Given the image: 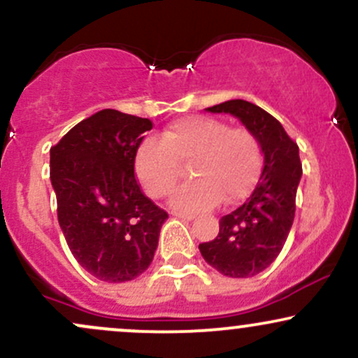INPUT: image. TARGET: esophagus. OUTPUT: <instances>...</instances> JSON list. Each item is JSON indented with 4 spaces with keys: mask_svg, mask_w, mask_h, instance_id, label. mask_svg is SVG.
Instances as JSON below:
<instances>
[{
    "mask_svg": "<svg viewBox=\"0 0 358 358\" xmlns=\"http://www.w3.org/2000/svg\"><path fill=\"white\" fill-rule=\"evenodd\" d=\"M173 215L180 217V219H183V220H193V219H195V215H193V213H185V212H173Z\"/></svg>",
    "mask_w": 358,
    "mask_h": 358,
    "instance_id": "1",
    "label": "esophagus"
}]
</instances>
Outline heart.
<instances>
[{
  "instance_id": "obj_1",
  "label": "heart",
  "mask_w": 358,
  "mask_h": 358,
  "mask_svg": "<svg viewBox=\"0 0 358 358\" xmlns=\"http://www.w3.org/2000/svg\"><path fill=\"white\" fill-rule=\"evenodd\" d=\"M190 163L192 182L171 196L178 210L200 212L242 202L252 192L262 170V150L248 127H229L220 119L188 116L165 127L159 139L146 138L138 146L134 170L153 199L170 195Z\"/></svg>"
}]
</instances>
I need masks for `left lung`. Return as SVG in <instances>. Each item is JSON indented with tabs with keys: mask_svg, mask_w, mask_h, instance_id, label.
Segmentation results:
<instances>
[{
	"mask_svg": "<svg viewBox=\"0 0 358 358\" xmlns=\"http://www.w3.org/2000/svg\"><path fill=\"white\" fill-rule=\"evenodd\" d=\"M239 117L264 153L261 178L239 208L220 219L219 236L199 245L205 261L229 278H252L281 252L296 210L303 168L298 145L276 117L252 102L234 99L208 108Z\"/></svg>",
	"mask_w": 358,
	"mask_h": 358,
	"instance_id": "1",
	"label": "left lung"
}]
</instances>
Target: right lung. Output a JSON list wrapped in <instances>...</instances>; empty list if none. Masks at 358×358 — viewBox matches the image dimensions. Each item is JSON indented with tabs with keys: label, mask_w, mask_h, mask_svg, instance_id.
Returning <instances> with one entry per match:
<instances>
[{
	"label": "right lung",
	"mask_w": 358,
	"mask_h": 358,
	"mask_svg": "<svg viewBox=\"0 0 358 358\" xmlns=\"http://www.w3.org/2000/svg\"><path fill=\"white\" fill-rule=\"evenodd\" d=\"M151 127L146 117L102 109L50 148L60 229L77 262L101 281L145 273L168 219L134 176V156Z\"/></svg>",
	"instance_id": "obj_1"
}]
</instances>
